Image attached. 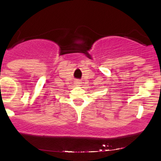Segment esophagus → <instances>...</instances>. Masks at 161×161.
Masks as SVG:
<instances>
[{
  "mask_svg": "<svg viewBox=\"0 0 161 161\" xmlns=\"http://www.w3.org/2000/svg\"><path fill=\"white\" fill-rule=\"evenodd\" d=\"M75 83H76V84H79V83H80V82H79V81H76V82H75Z\"/></svg>",
  "mask_w": 161,
  "mask_h": 161,
  "instance_id": "34e87169",
  "label": "esophagus"
}]
</instances>
